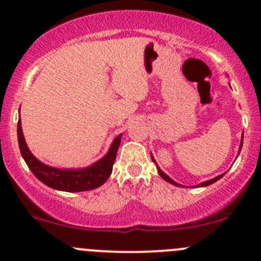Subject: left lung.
I'll return each instance as SVG.
<instances>
[{"mask_svg":"<svg viewBox=\"0 0 261 261\" xmlns=\"http://www.w3.org/2000/svg\"><path fill=\"white\" fill-rule=\"evenodd\" d=\"M242 145H243V136H242V142H241V146H239V152H241V149H242ZM152 161L154 162L155 163V161L153 160V157H152ZM155 166H157V164H155ZM158 168V167H157ZM158 173H160V175L162 176V178L164 179V180H167L168 182H170V184H173V185H179L178 182H175L174 180H173V179H170L168 175L167 174H164L163 172H162V170L158 168ZM224 174H220V175H217L216 178H214V179H210V180H206V181H203V182H201V184H199V185H196V187H207V185H210V184H212V182H215V181H217L218 179H221L222 178ZM179 187H180V185H179Z\"/></svg>","mask_w":261,"mask_h":261,"instance_id":"8db88e82","label":"left lung"}]
</instances>
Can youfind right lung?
<instances>
[{"label":"right lung","mask_w":261,"mask_h":261,"mask_svg":"<svg viewBox=\"0 0 261 261\" xmlns=\"http://www.w3.org/2000/svg\"><path fill=\"white\" fill-rule=\"evenodd\" d=\"M18 143L22 157L24 158L27 166L32 170L41 182L47 187L56 189V190L68 191V193H77V191H87L103 185L112 174L113 164L115 162L116 152L120 146V140L122 134L115 137L109 152L101 160L95 162L91 167L83 169H58L39 162L37 158L31 153L23 137L20 119L18 121Z\"/></svg>","instance_id":"add662e5"}]
</instances>
